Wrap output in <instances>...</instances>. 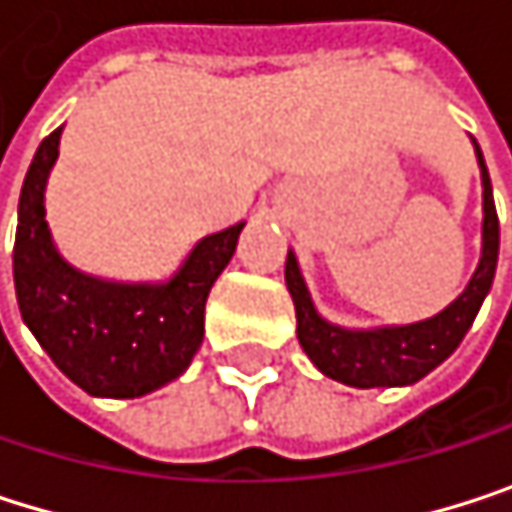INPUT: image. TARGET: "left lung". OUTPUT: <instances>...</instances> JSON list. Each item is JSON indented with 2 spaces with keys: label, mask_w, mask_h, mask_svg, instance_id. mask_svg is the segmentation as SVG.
I'll return each mask as SVG.
<instances>
[{
  "label": "left lung",
  "mask_w": 512,
  "mask_h": 512,
  "mask_svg": "<svg viewBox=\"0 0 512 512\" xmlns=\"http://www.w3.org/2000/svg\"><path fill=\"white\" fill-rule=\"evenodd\" d=\"M477 158L483 167V258L462 291L456 303H450L441 315L411 324V327H390V330H372V333H351L342 327H333L318 318L306 282L300 276L297 258L288 251L285 261V282L297 306V339L309 360L333 381H342L348 387L372 390V387H402L426 378L438 363H444L465 333L471 330L489 288L495 279L498 264V212L492 197L489 170L483 161V152L477 146Z\"/></svg>",
  "instance_id": "8db88e82"
}]
</instances>
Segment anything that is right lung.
Masks as SVG:
<instances>
[{
  "mask_svg": "<svg viewBox=\"0 0 512 512\" xmlns=\"http://www.w3.org/2000/svg\"><path fill=\"white\" fill-rule=\"evenodd\" d=\"M59 131L41 140L20 191L14 239L20 315L80 390L134 399L188 369L203 342L209 288L233 258L242 224L200 239L167 285H113L71 270L44 221V182L59 152Z\"/></svg>",
  "mask_w": 512,
  "mask_h": 512,
  "instance_id": "right-lung-1",
  "label": "right lung"
}]
</instances>
